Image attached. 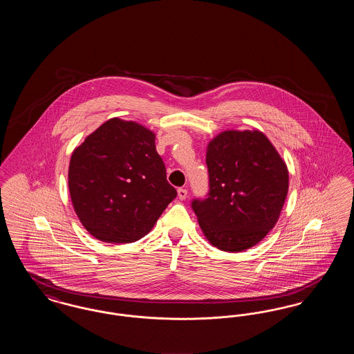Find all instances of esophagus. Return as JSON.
<instances>
[{
  "label": "esophagus",
  "mask_w": 354,
  "mask_h": 354,
  "mask_svg": "<svg viewBox=\"0 0 354 354\" xmlns=\"http://www.w3.org/2000/svg\"><path fill=\"white\" fill-rule=\"evenodd\" d=\"M187 195H188V191H187L185 188H179V189H178V198H179L180 201H185V198H187Z\"/></svg>",
  "instance_id": "34e87169"
}]
</instances>
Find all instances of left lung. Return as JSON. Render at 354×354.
<instances>
[{
    "instance_id": "left-lung-1",
    "label": "left lung",
    "mask_w": 354,
    "mask_h": 354,
    "mask_svg": "<svg viewBox=\"0 0 354 354\" xmlns=\"http://www.w3.org/2000/svg\"><path fill=\"white\" fill-rule=\"evenodd\" d=\"M209 192L194 199L205 239L225 252L261 241L277 223L288 194L286 162L259 130H227L207 147Z\"/></svg>"
}]
</instances>
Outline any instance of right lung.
<instances>
[{
  "instance_id": "obj_1",
  "label": "right lung",
  "mask_w": 354,
  "mask_h": 354,
  "mask_svg": "<svg viewBox=\"0 0 354 354\" xmlns=\"http://www.w3.org/2000/svg\"><path fill=\"white\" fill-rule=\"evenodd\" d=\"M68 191L88 234L111 244L147 235L176 198L156 152L155 134L119 118L104 122L73 151Z\"/></svg>"
}]
</instances>
